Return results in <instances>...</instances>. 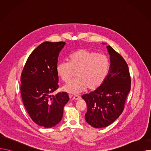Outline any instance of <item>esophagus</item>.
Listing matches in <instances>:
<instances>
[{
    "mask_svg": "<svg viewBox=\"0 0 151 151\" xmlns=\"http://www.w3.org/2000/svg\"><path fill=\"white\" fill-rule=\"evenodd\" d=\"M72 99H73V100H79V99H81V97H80L79 96H78V95H75V96L72 97Z\"/></svg>",
    "mask_w": 151,
    "mask_h": 151,
    "instance_id": "34e87169",
    "label": "esophagus"
}]
</instances>
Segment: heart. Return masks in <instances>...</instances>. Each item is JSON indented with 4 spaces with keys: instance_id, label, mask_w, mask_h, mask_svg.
<instances>
[{
    "instance_id": "b5f03b06",
    "label": "heart",
    "mask_w": 151,
    "mask_h": 151,
    "mask_svg": "<svg viewBox=\"0 0 151 151\" xmlns=\"http://www.w3.org/2000/svg\"><path fill=\"white\" fill-rule=\"evenodd\" d=\"M111 63L106 55L86 49H78L72 53L68 62H62L56 67L58 76L68 82L77 72V79L69 82L63 89L73 94L87 88L94 91L103 84L109 74Z\"/></svg>"
}]
</instances>
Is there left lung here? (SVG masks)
Instances as JSON below:
<instances>
[{"label": "left lung", "mask_w": 151, "mask_h": 151, "mask_svg": "<svg viewBox=\"0 0 151 151\" xmlns=\"http://www.w3.org/2000/svg\"><path fill=\"white\" fill-rule=\"evenodd\" d=\"M107 49L111 66L106 79L100 88L82 96L87 106L85 121L94 128L108 126L119 116L131 89V78L126 61L110 45Z\"/></svg>", "instance_id": "8db88e82"}]
</instances>
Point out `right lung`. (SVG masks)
Here are the masks:
<instances>
[{"mask_svg": "<svg viewBox=\"0 0 151 151\" xmlns=\"http://www.w3.org/2000/svg\"><path fill=\"white\" fill-rule=\"evenodd\" d=\"M66 43L44 42L29 55L21 75V94L26 111L36 124L51 128L63 117L69 100L67 93H51L58 88V57Z\"/></svg>", "mask_w": 151, "mask_h": 151, "instance_id": "right-lung-1", "label": "right lung"}]
</instances>
